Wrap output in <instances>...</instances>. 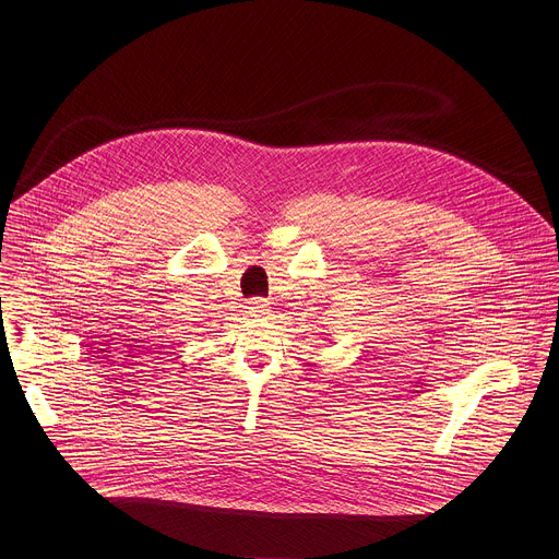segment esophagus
Wrapping results in <instances>:
<instances>
[{"instance_id":"esophagus-1","label":"esophagus","mask_w":559,"mask_h":559,"mask_svg":"<svg viewBox=\"0 0 559 559\" xmlns=\"http://www.w3.org/2000/svg\"><path fill=\"white\" fill-rule=\"evenodd\" d=\"M247 310H249L253 317H262V314H266V312L271 310V306H269V301H266V299L255 297V299H251V301H249Z\"/></svg>"}]
</instances>
